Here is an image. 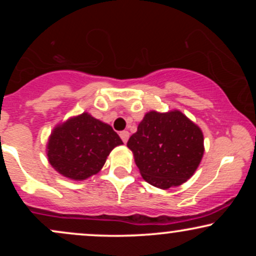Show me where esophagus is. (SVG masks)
I'll return each instance as SVG.
<instances>
[{
    "label": "esophagus",
    "mask_w": 256,
    "mask_h": 256,
    "mask_svg": "<svg viewBox=\"0 0 256 256\" xmlns=\"http://www.w3.org/2000/svg\"><path fill=\"white\" fill-rule=\"evenodd\" d=\"M120 137H122V142L126 143V142H128V137H130V132H128V131H122V132H120Z\"/></svg>",
    "instance_id": "obj_1"
}]
</instances>
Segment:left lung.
Instances as JSON below:
<instances>
[{
	"label": "left lung",
	"mask_w": 256,
	"mask_h": 256,
	"mask_svg": "<svg viewBox=\"0 0 256 256\" xmlns=\"http://www.w3.org/2000/svg\"><path fill=\"white\" fill-rule=\"evenodd\" d=\"M146 182L158 189L192 178L204 158V132L178 110H150L128 142Z\"/></svg>",
	"instance_id": "left-lung-1"
}]
</instances>
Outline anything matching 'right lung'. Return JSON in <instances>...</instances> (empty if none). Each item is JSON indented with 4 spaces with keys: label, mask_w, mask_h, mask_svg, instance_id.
<instances>
[{
    "label": "right lung",
    "mask_w": 256,
    "mask_h": 256,
    "mask_svg": "<svg viewBox=\"0 0 256 256\" xmlns=\"http://www.w3.org/2000/svg\"><path fill=\"white\" fill-rule=\"evenodd\" d=\"M122 144V138L110 125L84 112L52 128L46 150L55 171L82 182L98 174L110 152Z\"/></svg>",
    "instance_id": "add662e5"
}]
</instances>
